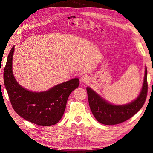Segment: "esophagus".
I'll list each match as a JSON object with an SVG mask.
<instances>
[{"instance_id":"34e87169","label":"esophagus","mask_w":153,"mask_h":153,"mask_svg":"<svg viewBox=\"0 0 153 153\" xmlns=\"http://www.w3.org/2000/svg\"><path fill=\"white\" fill-rule=\"evenodd\" d=\"M80 80H81V82H87L88 81H89V77H88L87 76H82L81 79H80Z\"/></svg>"}]
</instances>
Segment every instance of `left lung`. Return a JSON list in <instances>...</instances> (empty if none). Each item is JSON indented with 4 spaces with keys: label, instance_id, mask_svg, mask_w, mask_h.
<instances>
[{
    "label": "left lung",
    "instance_id": "obj_1",
    "mask_svg": "<svg viewBox=\"0 0 153 153\" xmlns=\"http://www.w3.org/2000/svg\"><path fill=\"white\" fill-rule=\"evenodd\" d=\"M89 106L97 121L103 125H117L131 118L142 108L148 93L147 68L145 67L144 81L138 97L129 103L114 105L96 93L91 87H87Z\"/></svg>",
    "mask_w": 153,
    "mask_h": 153
}]
</instances>
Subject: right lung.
<instances>
[{"label": "right lung", "mask_w": 153, "mask_h": 153, "mask_svg": "<svg viewBox=\"0 0 153 153\" xmlns=\"http://www.w3.org/2000/svg\"><path fill=\"white\" fill-rule=\"evenodd\" d=\"M13 46L8 56L4 72V81L12 106L19 116L40 126L57 123L65 111L70 94L79 85L74 78L43 92H33L21 86L12 71Z\"/></svg>", "instance_id": "right-lung-1"}]
</instances>
